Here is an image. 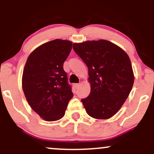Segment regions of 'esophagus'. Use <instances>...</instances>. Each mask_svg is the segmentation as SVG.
<instances>
[{"label": "esophagus", "instance_id": "esophagus-1", "mask_svg": "<svg viewBox=\"0 0 154 154\" xmlns=\"http://www.w3.org/2000/svg\"><path fill=\"white\" fill-rule=\"evenodd\" d=\"M74 86H75V89H78V88L80 86V84H74Z\"/></svg>", "mask_w": 154, "mask_h": 154}]
</instances>
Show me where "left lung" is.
<instances>
[{
	"mask_svg": "<svg viewBox=\"0 0 154 154\" xmlns=\"http://www.w3.org/2000/svg\"><path fill=\"white\" fill-rule=\"evenodd\" d=\"M72 48L89 70L91 91L82 100L86 113L94 119H110L122 108L134 84L128 54L103 39L75 43Z\"/></svg>",
	"mask_w": 154,
	"mask_h": 154,
	"instance_id": "left-lung-1",
	"label": "left lung"
}]
</instances>
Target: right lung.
Instances as JSON below:
<instances>
[{"label": "right lung", "instance_id": "1", "mask_svg": "<svg viewBox=\"0 0 154 154\" xmlns=\"http://www.w3.org/2000/svg\"><path fill=\"white\" fill-rule=\"evenodd\" d=\"M72 45L71 41L61 39L45 43L32 51L24 68L22 85L26 100L47 122L63 118L73 96L63 70Z\"/></svg>", "mask_w": 154, "mask_h": 154}]
</instances>
